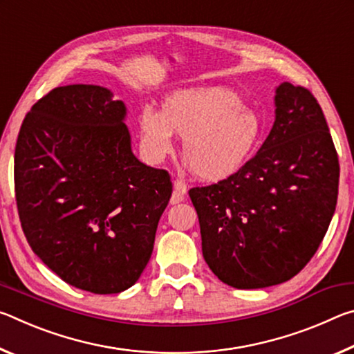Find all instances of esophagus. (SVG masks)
Wrapping results in <instances>:
<instances>
[{
    "instance_id": "obj_1",
    "label": "esophagus",
    "mask_w": 354,
    "mask_h": 354,
    "mask_svg": "<svg viewBox=\"0 0 354 354\" xmlns=\"http://www.w3.org/2000/svg\"><path fill=\"white\" fill-rule=\"evenodd\" d=\"M173 189L175 190H173L170 203L171 205H178V203H181L184 200L185 192H187V184H185L183 179H175V181H173Z\"/></svg>"
}]
</instances>
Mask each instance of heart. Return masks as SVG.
Instances as JSON below:
<instances>
[{
	"label": "heart",
	"mask_w": 354,
	"mask_h": 354,
	"mask_svg": "<svg viewBox=\"0 0 354 354\" xmlns=\"http://www.w3.org/2000/svg\"><path fill=\"white\" fill-rule=\"evenodd\" d=\"M183 136V154L195 175L221 181L247 164L261 136V122L227 87H194L170 93L162 112L145 107L139 115L143 154L160 162Z\"/></svg>",
	"instance_id": "b5f03b06"
}]
</instances>
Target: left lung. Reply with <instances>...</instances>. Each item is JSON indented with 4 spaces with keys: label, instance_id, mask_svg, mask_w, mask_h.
<instances>
[{
    "label": "left lung",
    "instance_id": "obj_1",
    "mask_svg": "<svg viewBox=\"0 0 354 354\" xmlns=\"http://www.w3.org/2000/svg\"><path fill=\"white\" fill-rule=\"evenodd\" d=\"M274 104L259 151L234 175L189 190L205 261L236 289L281 284L301 272L337 205L339 158L319 101L283 82Z\"/></svg>",
    "mask_w": 354,
    "mask_h": 354
}]
</instances>
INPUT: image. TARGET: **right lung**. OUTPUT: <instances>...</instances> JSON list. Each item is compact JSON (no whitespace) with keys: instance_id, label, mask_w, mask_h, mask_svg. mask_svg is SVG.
<instances>
[{"instance_id":"right-lung-1","label":"right lung","mask_w":354,"mask_h":354,"mask_svg":"<svg viewBox=\"0 0 354 354\" xmlns=\"http://www.w3.org/2000/svg\"><path fill=\"white\" fill-rule=\"evenodd\" d=\"M124 115L104 87H57L26 113L15 147L29 247L65 283L100 295L140 278L173 192L169 171L131 151Z\"/></svg>"}]
</instances>
